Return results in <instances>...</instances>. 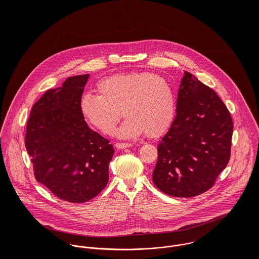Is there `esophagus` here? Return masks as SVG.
Wrapping results in <instances>:
<instances>
[{
    "instance_id": "1",
    "label": "esophagus",
    "mask_w": 259,
    "mask_h": 259,
    "mask_svg": "<svg viewBox=\"0 0 259 259\" xmlns=\"http://www.w3.org/2000/svg\"><path fill=\"white\" fill-rule=\"evenodd\" d=\"M114 147L117 148V149H122V148L132 147V145L128 144V143H116V144L114 145Z\"/></svg>"
}]
</instances>
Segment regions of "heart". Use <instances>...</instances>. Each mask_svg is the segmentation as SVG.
Instances as JSON below:
<instances>
[{
	"instance_id": "heart-1",
	"label": "heart",
	"mask_w": 259,
	"mask_h": 259,
	"mask_svg": "<svg viewBox=\"0 0 259 259\" xmlns=\"http://www.w3.org/2000/svg\"><path fill=\"white\" fill-rule=\"evenodd\" d=\"M98 96L84 94L79 100L82 117L104 135L112 133L122 115L126 118L116 130L120 139L143 135L157 138L168 131L176 115V95L171 84L151 73L111 75L100 80Z\"/></svg>"
}]
</instances>
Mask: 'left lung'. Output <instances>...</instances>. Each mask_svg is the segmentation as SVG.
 Returning a JSON list of instances; mask_svg holds the SVG:
<instances>
[{
  "label": "left lung",
  "mask_w": 259,
  "mask_h": 259,
  "mask_svg": "<svg viewBox=\"0 0 259 259\" xmlns=\"http://www.w3.org/2000/svg\"><path fill=\"white\" fill-rule=\"evenodd\" d=\"M232 132L231 115L221 98L185 72L177 115L157 147L153 184L176 197L205 192L229 161Z\"/></svg>",
  "instance_id": "obj_1"
}]
</instances>
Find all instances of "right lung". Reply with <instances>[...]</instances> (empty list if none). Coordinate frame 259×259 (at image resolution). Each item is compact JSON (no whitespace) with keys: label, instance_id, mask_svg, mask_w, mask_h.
<instances>
[{"label":"right lung","instance_id":"obj_1","mask_svg":"<svg viewBox=\"0 0 259 259\" xmlns=\"http://www.w3.org/2000/svg\"><path fill=\"white\" fill-rule=\"evenodd\" d=\"M89 76H70L62 87L48 90L33 106L25 138L37 182L74 203L94 198L106 187L114 152L110 141L92 131L80 114Z\"/></svg>","mask_w":259,"mask_h":259}]
</instances>
